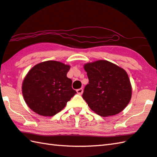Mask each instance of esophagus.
Segmentation results:
<instances>
[{"instance_id": "1", "label": "esophagus", "mask_w": 157, "mask_h": 157, "mask_svg": "<svg viewBox=\"0 0 157 157\" xmlns=\"http://www.w3.org/2000/svg\"><path fill=\"white\" fill-rule=\"evenodd\" d=\"M76 91L79 95H82V94L83 93V89H82V88H79V89H78Z\"/></svg>"}]
</instances>
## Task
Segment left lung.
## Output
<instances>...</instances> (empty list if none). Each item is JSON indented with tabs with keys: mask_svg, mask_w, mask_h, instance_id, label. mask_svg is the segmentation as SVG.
<instances>
[{
	"mask_svg": "<svg viewBox=\"0 0 157 157\" xmlns=\"http://www.w3.org/2000/svg\"><path fill=\"white\" fill-rule=\"evenodd\" d=\"M88 84L82 98L91 110L102 117L115 115L126 108L132 97L126 71L104 59L84 65Z\"/></svg>",
	"mask_w": 157,
	"mask_h": 157,
	"instance_id": "left-lung-1",
	"label": "left lung"
}]
</instances>
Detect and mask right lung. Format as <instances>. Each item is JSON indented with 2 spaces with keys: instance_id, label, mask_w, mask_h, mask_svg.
I'll return each mask as SVG.
<instances>
[{
  "instance_id": "add662e5",
  "label": "right lung",
  "mask_w": 157,
  "mask_h": 157,
  "mask_svg": "<svg viewBox=\"0 0 157 157\" xmlns=\"http://www.w3.org/2000/svg\"><path fill=\"white\" fill-rule=\"evenodd\" d=\"M70 65L54 60L40 62L25 77L22 93L31 110L42 116H53L76 93L67 74Z\"/></svg>"
}]
</instances>
